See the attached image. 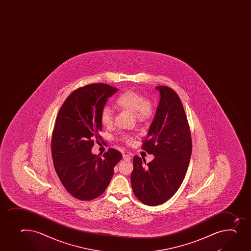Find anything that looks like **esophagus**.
<instances>
[{
  "label": "esophagus",
  "mask_w": 251,
  "mask_h": 251,
  "mask_svg": "<svg viewBox=\"0 0 251 251\" xmlns=\"http://www.w3.org/2000/svg\"><path fill=\"white\" fill-rule=\"evenodd\" d=\"M123 159H124V160H126V161H129V160H131V156L128 155V154H124V155H123Z\"/></svg>",
  "instance_id": "esophagus-1"
}]
</instances>
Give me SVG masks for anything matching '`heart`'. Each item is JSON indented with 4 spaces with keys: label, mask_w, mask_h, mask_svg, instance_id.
I'll use <instances>...</instances> for the list:
<instances>
[{
    "label": "heart",
    "mask_w": 251,
    "mask_h": 251,
    "mask_svg": "<svg viewBox=\"0 0 251 251\" xmlns=\"http://www.w3.org/2000/svg\"><path fill=\"white\" fill-rule=\"evenodd\" d=\"M115 105L119 109L134 112L138 121H147L154 114V107L149 100H145L143 95L135 91H126L122 93L115 101ZM100 123L104 127H109L113 124V113L109 107H104L100 115ZM126 142H132L129 136H124Z\"/></svg>",
    "instance_id": "heart-1"
}]
</instances>
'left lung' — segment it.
I'll return each instance as SVG.
<instances>
[{"label": "left lung", "instance_id": "1", "mask_svg": "<svg viewBox=\"0 0 251 251\" xmlns=\"http://www.w3.org/2000/svg\"><path fill=\"white\" fill-rule=\"evenodd\" d=\"M155 89L160 100L142 145V149L154 158L144 166L142 158L136 155L131 174L135 196L151 206L164 203L176 193L186 175L192 151L191 132L181 100L169 87L159 86Z\"/></svg>", "mask_w": 251, "mask_h": 251}]
</instances>
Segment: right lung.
Segmentation results:
<instances>
[{
  "label": "right lung",
  "instance_id": "1",
  "mask_svg": "<svg viewBox=\"0 0 251 251\" xmlns=\"http://www.w3.org/2000/svg\"><path fill=\"white\" fill-rule=\"evenodd\" d=\"M117 91L104 83L80 87L58 113L51 138L54 167L63 186L81 201H91L105 191L122 159L121 153L112 148L101 157L92 152L93 139L102 130L101 109Z\"/></svg>",
  "mask_w": 251,
  "mask_h": 251
}]
</instances>
